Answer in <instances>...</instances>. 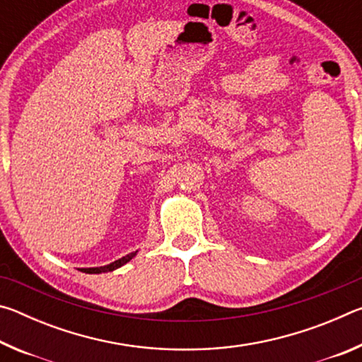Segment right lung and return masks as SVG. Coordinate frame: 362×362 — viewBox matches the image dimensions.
Listing matches in <instances>:
<instances>
[{
    "label": "right lung",
    "instance_id": "1",
    "mask_svg": "<svg viewBox=\"0 0 362 362\" xmlns=\"http://www.w3.org/2000/svg\"><path fill=\"white\" fill-rule=\"evenodd\" d=\"M136 254H137V250H136V252L127 254L126 257H122V259H119V260H115L113 263H110V265H105V267H95V268H81V272H84V273H89V274H99V273L113 272V269L119 268V267L124 265V263L129 262V260L132 259V257H136Z\"/></svg>",
    "mask_w": 362,
    "mask_h": 362
}]
</instances>
